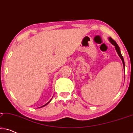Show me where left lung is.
Segmentation results:
<instances>
[{
	"mask_svg": "<svg viewBox=\"0 0 133 133\" xmlns=\"http://www.w3.org/2000/svg\"><path fill=\"white\" fill-rule=\"evenodd\" d=\"M108 39H109V41L110 42V43H111L112 45H113L114 46H115V49H116V51H117V54H118V55H119V56L120 57V58H121V60H122V61L123 65V68H124V69H125V62H124V59H123V56H122V54H121V50H120V48H119V46H118V45L117 44V43H116V42L114 41V40L112 39L111 37H109V38H108Z\"/></svg>",
	"mask_w": 133,
	"mask_h": 133,
	"instance_id": "obj_1",
	"label": "left lung"
}]
</instances>
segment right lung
<instances>
[{
  "instance_id": "right-lung-1",
  "label": "right lung",
  "mask_w": 133,
  "mask_h": 133,
  "mask_svg": "<svg viewBox=\"0 0 133 133\" xmlns=\"http://www.w3.org/2000/svg\"><path fill=\"white\" fill-rule=\"evenodd\" d=\"M51 100H50V101H49L48 103H46V104H45V105H43V106H42V107H39V108H42V107H43L46 106V105H48V103L50 102H51Z\"/></svg>"
}]
</instances>
